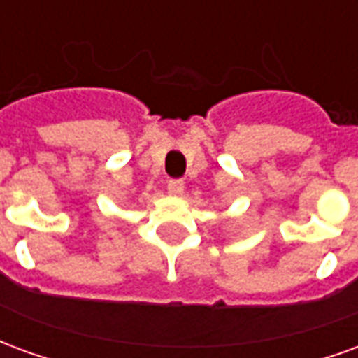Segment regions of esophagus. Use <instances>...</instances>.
<instances>
[{
	"label": "esophagus",
	"instance_id": "obj_1",
	"mask_svg": "<svg viewBox=\"0 0 358 358\" xmlns=\"http://www.w3.org/2000/svg\"><path fill=\"white\" fill-rule=\"evenodd\" d=\"M169 194L171 195H182L184 194V182L182 180H171L169 182Z\"/></svg>",
	"mask_w": 358,
	"mask_h": 358
}]
</instances>
